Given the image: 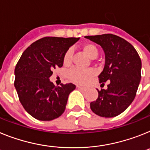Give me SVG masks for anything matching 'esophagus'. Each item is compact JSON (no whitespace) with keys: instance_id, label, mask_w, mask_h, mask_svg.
Returning a JSON list of instances; mask_svg holds the SVG:
<instances>
[{"instance_id":"1","label":"esophagus","mask_w":150,"mask_h":150,"mask_svg":"<svg viewBox=\"0 0 150 150\" xmlns=\"http://www.w3.org/2000/svg\"><path fill=\"white\" fill-rule=\"evenodd\" d=\"M76 87H77L79 89H81V90H83V91H86V89H87V88H86V87H84V86H77Z\"/></svg>"}]
</instances>
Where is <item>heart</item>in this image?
<instances>
[{"mask_svg": "<svg viewBox=\"0 0 150 150\" xmlns=\"http://www.w3.org/2000/svg\"><path fill=\"white\" fill-rule=\"evenodd\" d=\"M82 50L91 59L96 58L98 55V50L95 45L92 43H85L82 46ZM73 52L71 50L67 51L64 57V64L65 65L70 64L72 61ZM95 71L93 69H81L79 67H74L69 70L68 77L70 80L78 83H86L91 78L95 76Z\"/></svg>", "mask_w": 150, "mask_h": 150, "instance_id": "1", "label": "heart"}]
</instances>
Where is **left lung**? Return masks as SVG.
<instances>
[{
  "label": "left lung",
  "mask_w": 150,
  "mask_h": 150,
  "mask_svg": "<svg viewBox=\"0 0 150 150\" xmlns=\"http://www.w3.org/2000/svg\"><path fill=\"white\" fill-rule=\"evenodd\" d=\"M85 38L99 45L104 51L105 62L98 75L99 83L110 81L106 89H97L98 98L90 103L91 110L101 117L117 116L136 96L141 79L140 57L132 45L117 35L103 34Z\"/></svg>",
  "instance_id": "1"
}]
</instances>
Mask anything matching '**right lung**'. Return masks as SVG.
<instances>
[{"label": "right lung", "mask_w": 150, "mask_h": 150, "mask_svg": "<svg viewBox=\"0 0 150 150\" xmlns=\"http://www.w3.org/2000/svg\"><path fill=\"white\" fill-rule=\"evenodd\" d=\"M80 38L45 37L33 42L24 51L15 67L14 86L22 105L39 121H52L66 108L73 83L55 86L49 77L61 67L67 51Z\"/></svg>", "instance_id": "1"}]
</instances>
